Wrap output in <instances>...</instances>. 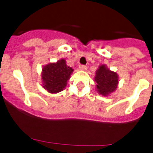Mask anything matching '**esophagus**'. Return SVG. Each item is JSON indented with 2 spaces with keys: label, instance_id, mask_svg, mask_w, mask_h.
<instances>
[{
  "label": "esophagus",
  "instance_id": "esophagus-1",
  "mask_svg": "<svg viewBox=\"0 0 153 153\" xmlns=\"http://www.w3.org/2000/svg\"><path fill=\"white\" fill-rule=\"evenodd\" d=\"M79 68L80 70H82V71H86V70H87V66L84 65H80L79 66Z\"/></svg>",
  "mask_w": 153,
  "mask_h": 153
}]
</instances>
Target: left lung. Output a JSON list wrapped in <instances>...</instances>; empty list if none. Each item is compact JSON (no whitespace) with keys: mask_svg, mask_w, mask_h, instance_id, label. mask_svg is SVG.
I'll return each instance as SVG.
<instances>
[{"mask_svg":"<svg viewBox=\"0 0 153 153\" xmlns=\"http://www.w3.org/2000/svg\"><path fill=\"white\" fill-rule=\"evenodd\" d=\"M98 92L103 96L114 91L118 84V76L115 72L109 71L105 65L100 66L95 76Z\"/></svg>","mask_w":153,"mask_h":153,"instance_id":"left-lung-1","label":"left lung"}]
</instances>
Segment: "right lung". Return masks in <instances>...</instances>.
<instances>
[{"label":"right lung","instance_id":"add662e5","mask_svg":"<svg viewBox=\"0 0 153 153\" xmlns=\"http://www.w3.org/2000/svg\"><path fill=\"white\" fill-rule=\"evenodd\" d=\"M73 71L72 68L66 65L65 59L47 65L42 69L44 88L50 93L60 92L65 88L67 81Z\"/></svg>","mask_w":153,"mask_h":153}]
</instances>
